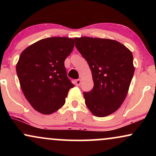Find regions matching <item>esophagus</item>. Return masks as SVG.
Instances as JSON below:
<instances>
[{
    "instance_id": "esophagus-1",
    "label": "esophagus",
    "mask_w": 156,
    "mask_h": 156,
    "mask_svg": "<svg viewBox=\"0 0 156 156\" xmlns=\"http://www.w3.org/2000/svg\"><path fill=\"white\" fill-rule=\"evenodd\" d=\"M80 82H81L80 79H77L76 80H75V83H76V85L77 86V87H79L80 84Z\"/></svg>"
}]
</instances>
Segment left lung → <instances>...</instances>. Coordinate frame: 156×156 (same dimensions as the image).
<instances>
[{"mask_svg": "<svg viewBox=\"0 0 156 156\" xmlns=\"http://www.w3.org/2000/svg\"><path fill=\"white\" fill-rule=\"evenodd\" d=\"M78 51L88 62L94 88L84 92L85 103L93 115L103 117L115 112L128 93L135 67L132 52L114 39L76 37Z\"/></svg>", "mask_w": 156, "mask_h": 156, "instance_id": "8db88e82", "label": "left lung"}]
</instances>
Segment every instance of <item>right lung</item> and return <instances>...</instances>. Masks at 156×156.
I'll return each instance as SVG.
<instances>
[{
    "instance_id": "add662e5",
    "label": "right lung",
    "mask_w": 156,
    "mask_h": 156,
    "mask_svg": "<svg viewBox=\"0 0 156 156\" xmlns=\"http://www.w3.org/2000/svg\"><path fill=\"white\" fill-rule=\"evenodd\" d=\"M74 48V39L50 37L37 41L21 53L16 70L23 94L43 114H51L65 103L74 87L67 78L64 61Z\"/></svg>"
}]
</instances>
